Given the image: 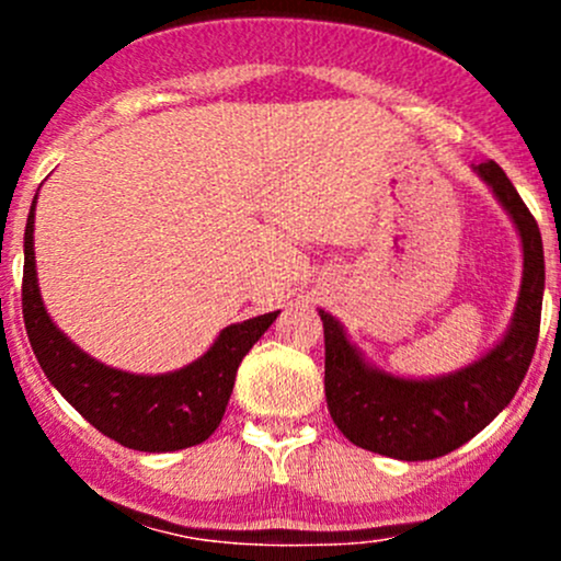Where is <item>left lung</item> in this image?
<instances>
[{
	"mask_svg": "<svg viewBox=\"0 0 561 561\" xmlns=\"http://www.w3.org/2000/svg\"><path fill=\"white\" fill-rule=\"evenodd\" d=\"M523 242V285L504 337L478 362L440 377H398L366 362L332 313L324 321V392L353 446L401 461H427L465 446L506 409L533 362L543 306V242L536 218L499 163H474Z\"/></svg>",
	"mask_w": 561,
	"mask_h": 561,
	"instance_id": "left-lung-1",
	"label": "left lung"
}]
</instances>
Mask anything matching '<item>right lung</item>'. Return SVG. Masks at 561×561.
<instances>
[{"instance_id":"right-lung-1","label":"right lung","mask_w":561,"mask_h":561,"mask_svg":"<svg viewBox=\"0 0 561 561\" xmlns=\"http://www.w3.org/2000/svg\"><path fill=\"white\" fill-rule=\"evenodd\" d=\"M31 203L23 237V321L36 362L60 396L102 435L147 454H169L208 440L227 411L237 369L279 311L224 327L214 345L165 375L113 369L81 351L47 313L38 289Z\"/></svg>"}]
</instances>
